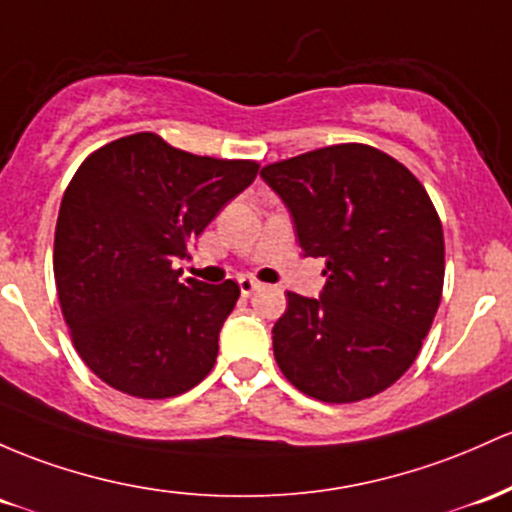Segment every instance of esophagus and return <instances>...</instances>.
Instances as JSON below:
<instances>
[{"label":"esophagus","instance_id":"obj_1","mask_svg":"<svg viewBox=\"0 0 512 512\" xmlns=\"http://www.w3.org/2000/svg\"><path fill=\"white\" fill-rule=\"evenodd\" d=\"M238 286H240V294L250 296L252 291L260 289V282H257V279H252V277H243V279H240V282H238Z\"/></svg>","mask_w":512,"mask_h":512}]
</instances>
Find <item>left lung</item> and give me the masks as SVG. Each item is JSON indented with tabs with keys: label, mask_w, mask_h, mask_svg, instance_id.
<instances>
[{
	"label": "left lung",
	"mask_w": 512,
	"mask_h": 512,
	"mask_svg": "<svg viewBox=\"0 0 512 512\" xmlns=\"http://www.w3.org/2000/svg\"><path fill=\"white\" fill-rule=\"evenodd\" d=\"M306 257L325 260L318 299L286 291L279 369L325 403L396 384L418 357L445 282V235L415 174L372 145L342 143L262 167Z\"/></svg>",
	"instance_id": "obj_1"
}]
</instances>
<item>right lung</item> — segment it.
Listing matches in <instances>:
<instances>
[{"mask_svg":"<svg viewBox=\"0 0 512 512\" xmlns=\"http://www.w3.org/2000/svg\"><path fill=\"white\" fill-rule=\"evenodd\" d=\"M257 170L133 133L94 150L67 184L55 286L75 350L111 389L172 398L211 372L240 289L182 282L174 265Z\"/></svg>","mask_w":512,"mask_h":512,"instance_id":"add662e5","label":"right lung"}]
</instances>
